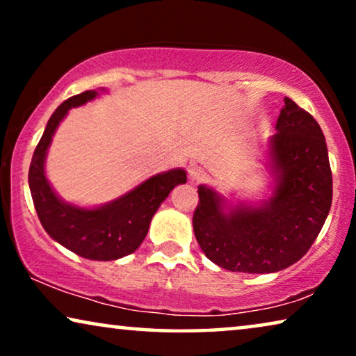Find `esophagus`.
<instances>
[{"label":"esophagus","instance_id":"1","mask_svg":"<svg viewBox=\"0 0 356 356\" xmlns=\"http://www.w3.org/2000/svg\"><path fill=\"white\" fill-rule=\"evenodd\" d=\"M204 177H206V172H204L201 167H197V165H194V167L189 168V181L191 183L202 181Z\"/></svg>","mask_w":356,"mask_h":356}]
</instances>
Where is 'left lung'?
<instances>
[{"instance_id":"8db88e82","label":"left lung","mask_w":356,"mask_h":356,"mask_svg":"<svg viewBox=\"0 0 356 356\" xmlns=\"http://www.w3.org/2000/svg\"><path fill=\"white\" fill-rule=\"evenodd\" d=\"M277 133L266 143L269 191L259 201H228L199 184L193 228L204 254L232 272L270 274L300 261L332 204V173L323 129L285 97Z\"/></svg>"}]
</instances>
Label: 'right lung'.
I'll list each match as a JSON object with an SVG mask.
<instances>
[{"instance_id": "add662e5", "label": "right lung", "mask_w": 356, "mask_h": 356, "mask_svg": "<svg viewBox=\"0 0 356 356\" xmlns=\"http://www.w3.org/2000/svg\"><path fill=\"white\" fill-rule=\"evenodd\" d=\"M105 92L99 87L63 102L48 120L29 168V188L42 227L66 250L90 261H115L138 250L160 204L175 186L186 183V170L172 168L144 179L113 201L89 207L67 202L53 189L45 162L58 126L71 108L86 105Z\"/></svg>"}]
</instances>
